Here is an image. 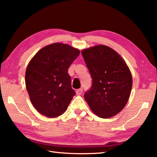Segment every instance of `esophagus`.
Here are the masks:
<instances>
[{
	"instance_id": "obj_1",
	"label": "esophagus",
	"mask_w": 157,
	"mask_h": 157,
	"mask_svg": "<svg viewBox=\"0 0 157 157\" xmlns=\"http://www.w3.org/2000/svg\"><path fill=\"white\" fill-rule=\"evenodd\" d=\"M82 92H83V89H79L76 91V94L77 95H81L82 94Z\"/></svg>"
}]
</instances>
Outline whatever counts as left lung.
Masks as SVG:
<instances>
[{
    "instance_id": "obj_1",
    "label": "left lung",
    "mask_w": 157,
    "mask_h": 157,
    "mask_svg": "<svg viewBox=\"0 0 157 157\" xmlns=\"http://www.w3.org/2000/svg\"><path fill=\"white\" fill-rule=\"evenodd\" d=\"M92 78L84 99L93 112L103 118L118 113L126 105L132 87L129 68L121 55L107 46L98 45L82 51Z\"/></svg>"
}]
</instances>
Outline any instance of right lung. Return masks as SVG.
Wrapping results in <instances>:
<instances>
[{
	"instance_id": "obj_1",
	"label": "right lung",
	"mask_w": 157,
	"mask_h": 157,
	"mask_svg": "<svg viewBox=\"0 0 157 157\" xmlns=\"http://www.w3.org/2000/svg\"><path fill=\"white\" fill-rule=\"evenodd\" d=\"M79 50L67 44L55 43L41 48L28 63L25 85L32 104L48 118L62 115L75 92L71 87L68 68Z\"/></svg>"
}]
</instances>
